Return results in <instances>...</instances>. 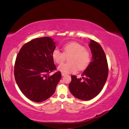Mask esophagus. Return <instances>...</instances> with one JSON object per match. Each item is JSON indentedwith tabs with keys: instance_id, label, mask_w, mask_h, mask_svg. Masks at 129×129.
<instances>
[{
	"instance_id": "34e87169",
	"label": "esophagus",
	"mask_w": 129,
	"mask_h": 129,
	"mask_svg": "<svg viewBox=\"0 0 129 129\" xmlns=\"http://www.w3.org/2000/svg\"><path fill=\"white\" fill-rule=\"evenodd\" d=\"M61 75H62V76H65L66 75V74H65L64 73H61Z\"/></svg>"
}]
</instances>
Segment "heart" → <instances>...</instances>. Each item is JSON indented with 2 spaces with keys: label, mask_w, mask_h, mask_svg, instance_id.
I'll use <instances>...</instances> for the list:
<instances>
[{
  "label": "heart",
  "mask_w": 129,
  "mask_h": 129,
  "mask_svg": "<svg viewBox=\"0 0 129 129\" xmlns=\"http://www.w3.org/2000/svg\"><path fill=\"white\" fill-rule=\"evenodd\" d=\"M63 53L58 49L53 50L52 56L54 62L61 64L66 59V56L71 55L68 57L69 62L58 66V69L61 72L71 73L76 72L78 68L80 71L86 68L90 62V55L88 50L79 43L73 41L63 46Z\"/></svg>",
  "instance_id": "obj_1"
}]
</instances>
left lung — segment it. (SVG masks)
<instances>
[{
	"mask_svg": "<svg viewBox=\"0 0 129 129\" xmlns=\"http://www.w3.org/2000/svg\"><path fill=\"white\" fill-rule=\"evenodd\" d=\"M89 46L92 53V59L87 68L77 79L72 76L69 88L76 98L88 101L94 98L102 90L108 76V66L106 56L101 46L90 40Z\"/></svg>",
	"mask_w": 129,
	"mask_h": 129,
	"instance_id": "1",
	"label": "left lung"
}]
</instances>
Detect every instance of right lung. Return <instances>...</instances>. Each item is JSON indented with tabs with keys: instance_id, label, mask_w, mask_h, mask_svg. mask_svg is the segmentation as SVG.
I'll use <instances>...</instances> for the list:
<instances>
[{
	"instance_id": "1",
	"label": "right lung",
	"mask_w": 129,
	"mask_h": 129,
	"mask_svg": "<svg viewBox=\"0 0 129 129\" xmlns=\"http://www.w3.org/2000/svg\"><path fill=\"white\" fill-rule=\"evenodd\" d=\"M55 42L48 37L36 38L23 45L14 65L15 81L21 92L30 100L41 102L52 96L61 78L52 56Z\"/></svg>"
}]
</instances>
